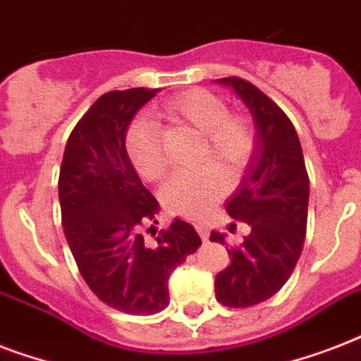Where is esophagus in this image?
Returning a JSON list of instances; mask_svg holds the SVG:
<instances>
[{
    "mask_svg": "<svg viewBox=\"0 0 361 361\" xmlns=\"http://www.w3.org/2000/svg\"><path fill=\"white\" fill-rule=\"evenodd\" d=\"M195 228H197V232L200 234V238H202L204 241H208V238H209V225H208V223H197V225H195Z\"/></svg>",
    "mask_w": 361,
    "mask_h": 361,
    "instance_id": "esophagus-1",
    "label": "esophagus"
}]
</instances>
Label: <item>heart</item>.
Masks as SVG:
<instances>
[{
  "label": "heart",
  "mask_w": 361,
  "mask_h": 361,
  "mask_svg": "<svg viewBox=\"0 0 361 361\" xmlns=\"http://www.w3.org/2000/svg\"><path fill=\"white\" fill-rule=\"evenodd\" d=\"M159 112L202 133L198 161L208 164L176 172L163 189V202L172 214L202 219L225 197L226 181L222 176L236 181L251 164L257 149L255 125L240 110H228L225 99L206 87H191L169 99ZM125 146L136 172L144 180L159 181L164 178L169 163L153 121H133L127 129Z\"/></svg>",
  "instance_id": "heart-1"
}]
</instances>
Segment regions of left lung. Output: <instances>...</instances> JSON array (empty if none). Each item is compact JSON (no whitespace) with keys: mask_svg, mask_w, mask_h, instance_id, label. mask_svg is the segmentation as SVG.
Instances as JSON below:
<instances>
[{"mask_svg":"<svg viewBox=\"0 0 361 361\" xmlns=\"http://www.w3.org/2000/svg\"><path fill=\"white\" fill-rule=\"evenodd\" d=\"M249 106L257 125V149L234 197L226 202L232 219L251 234L226 247L231 266L215 277V298L226 307H252L277 294L296 268L307 231L309 176L302 144L288 116L240 76L221 78ZM236 228V225H232ZM209 240L225 245V236Z\"/></svg>","mask_w":361,"mask_h":361,"instance_id":"left-lung-1","label":"left lung"}]
</instances>
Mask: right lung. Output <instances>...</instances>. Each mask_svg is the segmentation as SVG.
<instances>
[{"label":"right lung","mask_w":361,"mask_h":361,"mask_svg":"<svg viewBox=\"0 0 361 361\" xmlns=\"http://www.w3.org/2000/svg\"><path fill=\"white\" fill-rule=\"evenodd\" d=\"M155 93L133 87L101 95L75 125L59 169L61 225L78 271L101 302L129 314L163 311L170 274L202 245L180 219L155 231V241L144 240V228L157 225L159 202L142 185L125 135Z\"/></svg>","instance_id":"1"}]
</instances>
